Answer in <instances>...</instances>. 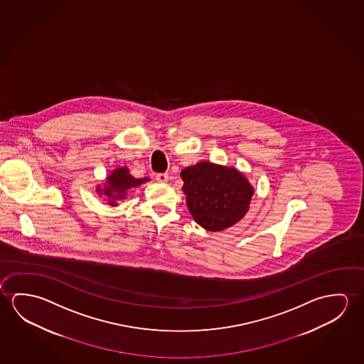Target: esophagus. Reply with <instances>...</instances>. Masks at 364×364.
<instances>
[{"mask_svg": "<svg viewBox=\"0 0 364 364\" xmlns=\"http://www.w3.org/2000/svg\"><path fill=\"white\" fill-rule=\"evenodd\" d=\"M156 182L159 183H166L168 182V174L167 173H158L156 176Z\"/></svg>", "mask_w": 364, "mask_h": 364, "instance_id": "esophagus-1", "label": "esophagus"}]
</instances>
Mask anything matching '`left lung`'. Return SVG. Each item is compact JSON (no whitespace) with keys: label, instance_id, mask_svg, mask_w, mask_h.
<instances>
[{"label":"left lung","instance_id":"obj_1","mask_svg":"<svg viewBox=\"0 0 364 364\" xmlns=\"http://www.w3.org/2000/svg\"><path fill=\"white\" fill-rule=\"evenodd\" d=\"M191 215L208 231L225 230L248 213L254 188L234 167L200 162L181 172Z\"/></svg>","mask_w":364,"mask_h":364}]
</instances>
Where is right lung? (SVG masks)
<instances>
[{
    "label": "right lung",
    "mask_w": 364,
    "mask_h": 364,
    "mask_svg": "<svg viewBox=\"0 0 364 364\" xmlns=\"http://www.w3.org/2000/svg\"><path fill=\"white\" fill-rule=\"evenodd\" d=\"M149 178H135L132 174L129 173V169L127 167L116 168L112 171V173L109 174L106 178V183L104 187L97 186L96 192L98 195H104L109 198V205L116 206L117 200H122L127 196V192L132 188L139 187L145 182H148Z\"/></svg>",
    "instance_id": "add662e5"
}]
</instances>
